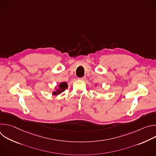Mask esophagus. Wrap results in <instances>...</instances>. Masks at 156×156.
I'll list each match as a JSON object with an SVG mask.
<instances>
[{
    "label": "esophagus",
    "instance_id": "obj_1",
    "mask_svg": "<svg viewBox=\"0 0 156 156\" xmlns=\"http://www.w3.org/2000/svg\"><path fill=\"white\" fill-rule=\"evenodd\" d=\"M78 80H81V81H84L86 80V77L83 76V77H81V78H78Z\"/></svg>",
    "mask_w": 156,
    "mask_h": 156
}]
</instances>
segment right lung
Instances as JSON below:
<instances>
[{
  "instance_id": "1",
  "label": "right lung",
  "mask_w": 156,
  "mask_h": 156,
  "mask_svg": "<svg viewBox=\"0 0 156 156\" xmlns=\"http://www.w3.org/2000/svg\"><path fill=\"white\" fill-rule=\"evenodd\" d=\"M68 87V85H67V83H66V82H63V83H61L59 85H58V88L56 89L55 91H54L53 93V94L54 95H58V94H60L61 93H62L63 91H65V90L66 88Z\"/></svg>"
}]
</instances>
